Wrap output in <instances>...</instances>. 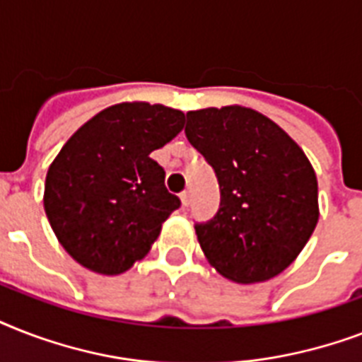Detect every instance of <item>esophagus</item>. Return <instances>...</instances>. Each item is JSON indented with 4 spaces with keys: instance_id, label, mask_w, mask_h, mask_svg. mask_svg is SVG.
I'll return each instance as SVG.
<instances>
[{
    "instance_id": "34e87169",
    "label": "esophagus",
    "mask_w": 362,
    "mask_h": 362,
    "mask_svg": "<svg viewBox=\"0 0 362 362\" xmlns=\"http://www.w3.org/2000/svg\"><path fill=\"white\" fill-rule=\"evenodd\" d=\"M180 201H182V206H187V204H189V192L180 193Z\"/></svg>"
}]
</instances>
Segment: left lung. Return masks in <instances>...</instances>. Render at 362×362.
<instances>
[{"label":"left lung","instance_id":"8db88e82","mask_svg":"<svg viewBox=\"0 0 362 362\" xmlns=\"http://www.w3.org/2000/svg\"><path fill=\"white\" fill-rule=\"evenodd\" d=\"M186 136L212 165L221 201L197 223L204 257L227 280L274 278L303 252L320 220L317 178L303 148L257 110H189Z\"/></svg>","mask_w":362,"mask_h":362}]
</instances>
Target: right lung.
<instances>
[{
	"label": "right lung",
	"mask_w": 362,
	"mask_h": 362,
	"mask_svg": "<svg viewBox=\"0 0 362 362\" xmlns=\"http://www.w3.org/2000/svg\"><path fill=\"white\" fill-rule=\"evenodd\" d=\"M184 127V112L125 101L78 127L48 167L45 212L65 252L105 276L148 255L163 221L180 206L150 158Z\"/></svg>",
	"instance_id": "right-lung-1"
}]
</instances>
